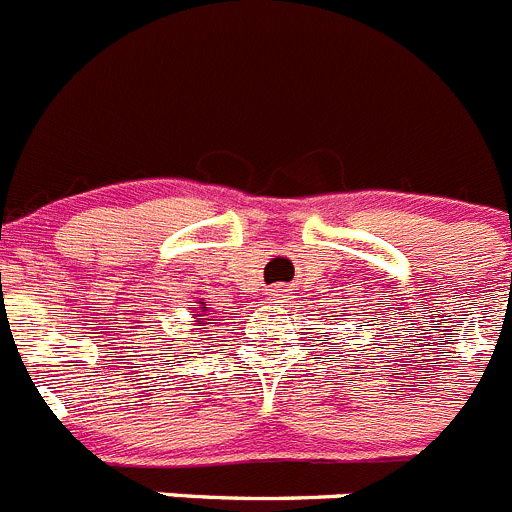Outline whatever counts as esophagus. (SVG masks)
<instances>
[{"instance_id":"obj_1","label":"esophagus","mask_w":512,"mask_h":512,"mask_svg":"<svg viewBox=\"0 0 512 512\" xmlns=\"http://www.w3.org/2000/svg\"><path fill=\"white\" fill-rule=\"evenodd\" d=\"M269 297L274 302H287V300H292V289H289V287H274V289H271Z\"/></svg>"}]
</instances>
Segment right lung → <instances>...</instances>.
Returning <instances> with one entry per match:
<instances>
[{
	"label": "right lung",
	"mask_w": 512,
	"mask_h": 512,
	"mask_svg": "<svg viewBox=\"0 0 512 512\" xmlns=\"http://www.w3.org/2000/svg\"><path fill=\"white\" fill-rule=\"evenodd\" d=\"M194 315H192V320H189V323L192 325H205L207 323V310H205V302H200V310H192Z\"/></svg>",
	"instance_id": "add662e5"
}]
</instances>
